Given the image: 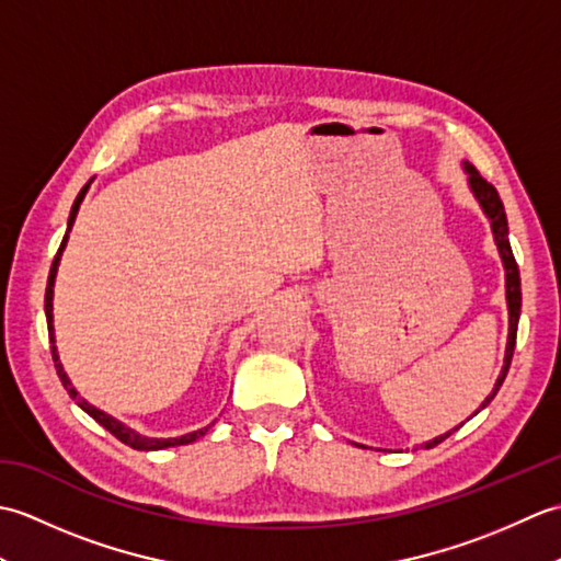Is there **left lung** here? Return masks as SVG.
Instances as JSON below:
<instances>
[{
	"mask_svg": "<svg viewBox=\"0 0 561 561\" xmlns=\"http://www.w3.org/2000/svg\"><path fill=\"white\" fill-rule=\"evenodd\" d=\"M465 171H468L470 175V187L474 197L480 199V205L484 209L486 217H490L492 221V231H494V241H496V248L499 253H502V260H504V267H506V301H508V344H506V359H504V368H502V376L496 378V386H494V392L490 398H486L482 402V408H486L496 396V390L502 388L504 378L508 374V366H511V359H514V350H516V330H518V316H520V274H518V265H516V257H514V250H511V243H508V224H506V211H504V202L502 197H499L496 187L486 181V178L480 175V171L474 169V165L465 163ZM480 408V410H482ZM456 432V428H453ZM453 432L438 436L434 440H426L424 448H434L438 446L440 440H446Z\"/></svg>",
	"mask_w": 561,
	"mask_h": 561,
	"instance_id": "obj_1",
	"label": "left lung"
}]
</instances>
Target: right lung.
I'll use <instances>...</instances> for the list:
<instances>
[{
	"instance_id": "add662e5",
	"label": "right lung",
	"mask_w": 561,
	"mask_h": 561,
	"mask_svg": "<svg viewBox=\"0 0 561 561\" xmlns=\"http://www.w3.org/2000/svg\"><path fill=\"white\" fill-rule=\"evenodd\" d=\"M89 185H91V183L83 185V187H81V193H79V197L75 199V207H71V214H69L67 233H65V238H62V243H59V250H57V255H55V260H53L50 277H47V289H45V316H47V332H50V342H55V335H53V287H55V274H57V265H59V255H62V250H65V245H67L69 229H71V224H75V219H77L79 205H81L83 195H87ZM53 362H55V368H57V376H59V380H62V386L67 388V392L71 396V400H77V404H79V408H81L83 412L91 414L93 420H96L101 426L108 428V432H111L117 440H123V444H127L129 448H137V450H161V448H171V446H185V444H193V440H197L199 436H205V434H207V428H209V426L199 428V432H193V434H185V436H181V438H147V436H141V434L133 432V428H129V426H125V424H121L117 420H113V416H108L105 412L96 410V408H93V404H89L87 400H81V398L77 396V390L71 388L67 374L62 371V364H59V359H57V352H55V347H53Z\"/></svg>"
}]
</instances>
